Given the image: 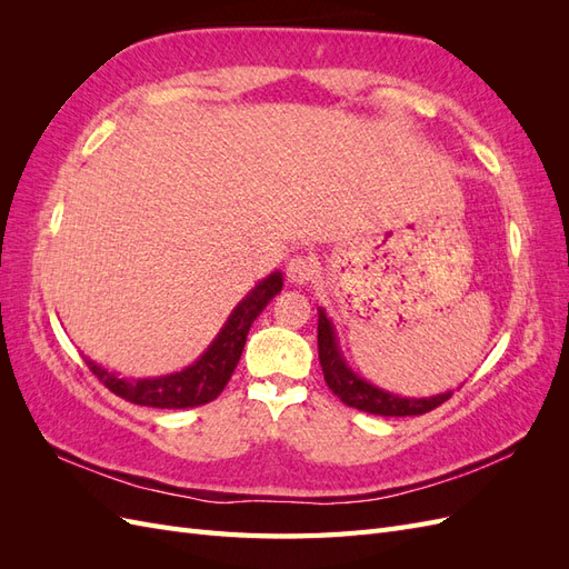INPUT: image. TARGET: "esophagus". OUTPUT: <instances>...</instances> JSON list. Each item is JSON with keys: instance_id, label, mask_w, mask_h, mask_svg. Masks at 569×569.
<instances>
[{"instance_id": "1", "label": "esophagus", "mask_w": 569, "mask_h": 569, "mask_svg": "<svg viewBox=\"0 0 569 569\" xmlns=\"http://www.w3.org/2000/svg\"><path fill=\"white\" fill-rule=\"evenodd\" d=\"M316 272H318V266H316V261H313L311 256L289 258V263H287V278H289V282L306 284V282L313 280Z\"/></svg>"}]
</instances>
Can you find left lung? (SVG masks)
I'll return each mask as SVG.
<instances>
[{
  "instance_id": "left-lung-1",
  "label": "left lung",
  "mask_w": 569,
  "mask_h": 569,
  "mask_svg": "<svg viewBox=\"0 0 569 569\" xmlns=\"http://www.w3.org/2000/svg\"><path fill=\"white\" fill-rule=\"evenodd\" d=\"M318 356L327 387L332 389L341 403H347L356 410L372 412V416L385 418H406V416H422V412L435 410L443 401L451 399L453 391H443L437 396H427V399H408V396H396L380 387L366 382L363 377H358L347 360L341 358V351L337 347L335 325L327 318L325 308H318Z\"/></svg>"
}]
</instances>
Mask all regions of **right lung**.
<instances>
[{"label":"right lung","mask_w":569,"mask_h":569,"mask_svg":"<svg viewBox=\"0 0 569 569\" xmlns=\"http://www.w3.org/2000/svg\"><path fill=\"white\" fill-rule=\"evenodd\" d=\"M282 291V272H270L266 280L258 282L249 295L237 303L228 322L222 325L218 337L211 341L194 366L166 377H149V380H123L116 372L97 366L94 360L84 358V363L99 377V382L120 399L149 408H194L213 401L226 389L230 377L242 358L251 322L261 316L263 308L274 295Z\"/></svg>","instance_id":"right-lung-1"}]
</instances>
